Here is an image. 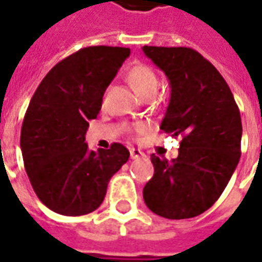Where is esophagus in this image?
Returning <instances> with one entry per match:
<instances>
[{
  "mask_svg": "<svg viewBox=\"0 0 262 262\" xmlns=\"http://www.w3.org/2000/svg\"><path fill=\"white\" fill-rule=\"evenodd\" d=\"M144 156H146V154L143 153L140 148H130V157L133 160L142 159V157H144Z\"/></svg>",
  "mask_w": 262,
  "mask_h": 262,
  "instance_id": "esophagus-1",
  "label": "esophagus"
}]
</instances>
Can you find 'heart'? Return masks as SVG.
<instances>
[{"label": "heart", "mask_w": 262, "mask_h": 262, "mask_svg": "<svg viewBox=\"0 0 262 262\" xmlns=\"http://www.w3.org/2000/svg\"><path fill=\"white\" fill-rule=\"evenodd\" d=\"M126 81L133 88V91L140 97H144L148 92L156 91L157 82H159L153 69L144 63H133L129 66V69L126 70ZM135 132L137 135H143L147 132V126L137 125L135 127Z\"/></svg>", "instance_id": "b5f03b06"}]
</instances>
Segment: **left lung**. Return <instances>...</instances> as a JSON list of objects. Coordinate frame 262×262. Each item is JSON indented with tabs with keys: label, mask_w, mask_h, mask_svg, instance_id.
Listing matches in <instances>:
<instances>
[{
	"label": "left lung",
	"mask_w": 262,
	"mask_h": 262,
	"mask_svg": "<svg viewBox=\"0 0 262 262\" xmlns=\"http://www.w3.org/2000/svg\"><path fill=\"white\" fill-rule=\"evenodd\" d=\"M170 81L171 98L160 129L181 137L178 157L151 154L154 176L143 198L153 213L189 219L213 205L240 160L242 118L225 78L191 48L143 46Z\"/></svg>",
	"instance_id": "obj_1"
}]
</instances>
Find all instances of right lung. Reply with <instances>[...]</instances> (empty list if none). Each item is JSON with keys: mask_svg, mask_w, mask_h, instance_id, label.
<instances>
[{"mask_svg": "<svg viewBox=\"0 0 262 262\" xmlns=\"http://www.w3.org/2000/svg\"><path fill=\"white\" fill-rule=\"evenodd\" d=\"M130 49L90 46L70 54L49 71L26 109L20 150L37 198L53 212L81 216L99 208L109 180L129 160V150L90 151L88 120L95 119L102 97Z\"/></svg>", "mask_w": 262, "mask_h": 262, "instance_id": "add662e5", "label": "right lung"}]
</instances>
